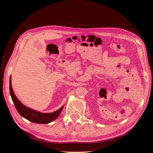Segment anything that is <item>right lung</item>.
I'll return each mask as SVG.
<instances>
[{
    "instance_id": "right-lung-1",
    "label": "right lung",
    "mask_w": 153,
    "mask_h": 153,
    "mask_svg": "<svg viewBox=\"0 0 153 153\" xmlns=\"http://www.w3.org/2000/svg\"><path fill=\"white\" fill-rule=\"evenodd\" d=\"M10 91L13 102L14 105H15L18 112L22 117H24L26 119L29 120V121L32 123L38 124H47L51 123L59 116L64 107V106H62L61 108H59L58 110L52 113H41L27 107V106L20 102L19 100L17 98L15 93H14L11 85V77L10 80Z\"/></svg>"
}]
</instances>
